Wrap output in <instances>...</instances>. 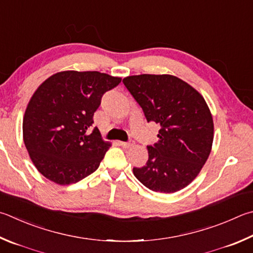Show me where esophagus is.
Segmentation results:
<instances>
[{"label":"esophagus","mask_w":253,"mask_h":253,"mask_svg":"<svg viewBox=\"0 0 253 253\" xmlns=\"http://www.w3.org/2000/svg\"><path fill=\"white\" fill-rule=\"evenodd\" d=\"M119 145H121L123 148H131V147H134V145H135V142L132 141V140H129L128 142H123V141H121L119 142Z\"/></svg>","instance_id":"1"}]
</instances>
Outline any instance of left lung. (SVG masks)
Returning <instances> with one entry per match:
<instances>
[{"mask_svg": "<svg viewBox=\"0 0 253 253\" xmlns=\"http://www.w3.org/2000/svg\"><path fill=\"white\" fill-rule=\"evenodd\" d=\"M123 83L147 122L160 125L159 140L147 147L148 160L132 169L135 177L153 191L183 189L198 176L212 147L213 121L205 98L173 75L127 76Z\"/></svg>", "mask_w": 253, "mask_h": 253, "instance_id": "8db88e82", "label": "left lung"}]
</instances>
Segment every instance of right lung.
Segmentation results:
<instances>
[{
  "instance_id": "obj_1",
  "label": "right lung",
  "mask_w": 253,
  "mask_h": 253,
  "mask_svg": "<svg viewBox=\"0 0 253 253\" xmlns=\"http://www.w3.org/2000/svg\"><path fill=\"white\" fill-rule=\"evenodd\" d=\"M122 82L99 72L64 71L32 96L23 118V139L36 169L57 185H71L99 167L111 144L95 128L102 96Z\"/></svg>"
}]
</instances>
